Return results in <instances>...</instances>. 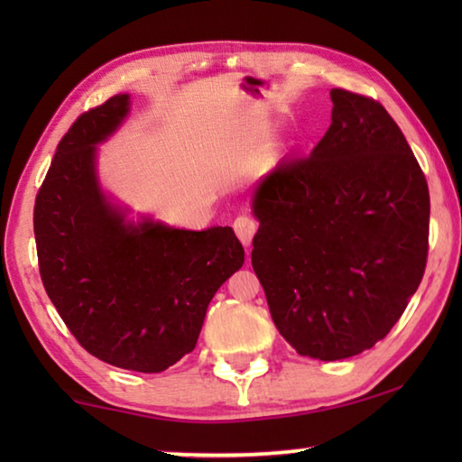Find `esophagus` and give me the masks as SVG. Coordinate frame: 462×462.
I'll list each match as a JSON object with an SVG mask.
<instances>
[{
    "mask_svg": "<svg viewBox=\"0 0 462 462\" xmlns=\"http://www.w3.org/2000/svg\"><path fill=\"white\" fill-rule=\"evenodd\" d=\"M232 228H234V232H236V236L240 238L242 245L250 246V242H253V236L256 232V220L246 214H242L236 217V220H234Z\"/></svg>",
    "mask_w": 462,
    "mask_h": 462,
    "instance_id": "34e87169",
    "label": "esophagus"
}]
</instances>
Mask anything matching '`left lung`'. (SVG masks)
<instances>
[{
  "instance_id": "obj_1",
  "label": "left lung",
  "mask_w": 462,
  "mask_h": 462,
  "mask_svg": "<svg viewBox=\"0 0 462 462\" xmlns=\"http://www.w3.org/2000/svg\"><path fill=\"white\" fill-rule=\"evenodd\" d=\"M332 124L254 193L253 269L297 355L340 361L385 338L428 261L430 193L377 99L332 89Z\"/></svg>"
}]
</instances>
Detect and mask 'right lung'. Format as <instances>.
Returning a JSON list of instances; mask_svg holds the SVG:
<instances>
[{"instance_id":"1","label":"right lung","mask_w":462,"mask_h":462,"mask_svg":"<svg viewBox=\"0 0 462 462\" xmlns=\"http://www.w3.org/2000/svg\"><path fill=\"white\" fill-rule=\"evenodd\" d=\"M128 96L91 107L60 138L34 203L42 285L77 342L99 361L161 373L189 355L217 289L245 263L232 228L126 224L96 179V144Z\"/></svg>"}]
</instances>
